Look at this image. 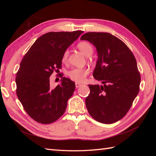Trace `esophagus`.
Returning a JSON list of instances; mask_svg holds the SVG:
<instances>
[{"label": "esophagus", "mask_w": 156, "mask_h": 156, "mask_svg": "<svg viewBox=\"0 0 156 156\" xmlns=\"http://www.w3.org/2000/svg\"><path fill=\"white\" fill-rule=\"evenodd\" d=\"M75 84H76V88H77L80 87V86H82V84H80V83H78V82H76Z\"/></svg>", "instance_id": "1"}]
</instances>
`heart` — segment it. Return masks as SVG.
I'll return each mask as SVG.
<instances>
[{"label":"heart","instance_id":"obj_1","mask_svg":"<svg viewBox=\"0 0 156 156\" xmlns=\"http://www.w3.org/2000/svg\"><path fill=\"white\" fill-rule=\"evenodd\" d=\"M77 48L83 53V54L89 56L94 51V48L90 42L88 41H82L77 44ZM68 50L66 49L64 51L62 55V60L66 63L68 58ZM88 74V69L87 68H74L68 72L67 74L71 80L77 82H82L84 80L85 78Z\"/></svg>","mask_w":156,"mask_h":156}]
</instances>
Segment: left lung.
<instances>
[{
    "instance_id": "left-lung-1",
    "label": "left lung",
    "mask_w": 156,
    "mask_h": 156,
    "mask_svg": "<svg viewBox=\"0 0 156 156\" xmlns=\"http://www.w3.org/2000/svg\"><path fill=\"white\" fill-rule=\"evenodd\" d=\"M81 40L92 43L98 51L93 72L100 85L88 84L86 106L94 120L111 124L124 117L140 91V73L134 55L123 41L108 33L89 32Z\"/></svg>"
}]
</instances>
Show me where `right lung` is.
Here are the masks:
<instances>
[{
  "instance_id": "right-lung-1",
  "label": "right lung",
  "mask_w": 156,
  "mask_h": 156,
  "mask_svg": "<svg viewBox=\"0 0 156 156\" xmlns=\"http://www.w3.org/2000/svg\"><path fill=\"white\" fill-rule=\"evenodd\" d=\"M82 33H47L35 41L21 62L15 78L16 93L26 112L35 121L51 123L65 112L75 83L59 74L62 83L52 88L49 77L62 68L63 52Z\"/></svg>"
}]
</instances>
